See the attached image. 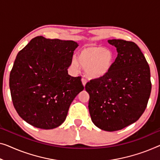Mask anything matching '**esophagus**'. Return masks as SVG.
Here are the masks:
<instances>
[{
    "label": "esophagus",
    "mask_w": 160,
    "mask_h": 160,
    "mask_svg": "<svg viewBox=\"0 0 160 160\" xmlns=\"http://www.w3.org/2000/svg\"><path fill=\"white\" fill-rule=\"evenodd\" d=\"M81 80H82V83L83 86H85V84H86V82H87V81H86V80H85L84 78H82V79H81Z\"/></svg>",
    "instance_id": "obj_1"
}]
</instances>
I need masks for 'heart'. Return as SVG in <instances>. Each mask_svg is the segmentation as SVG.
<instances>
[{"label":"heart","mask_w":160,"mask_h":160,"mask_svg":"<svg viewBox=\"0 0 160 160\" xmlns=\"http://www.w3.org/2000/svg\"><path fill=\"white\" fill-rule=\"evenodd\" d=\"M116 61V54L111 49L98 45L83 47L78 52V59L73 58L72 65L78 71L80 67L85 68L90 79H101L108 75Z\"/></svg>","instance_id":"obj_1"}]
</instances>
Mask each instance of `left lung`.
<instances>
[{
  "label": "left lung",
  "mask_w": 160,
  "mask_h": 160,
  "mask_svg": "<svg viewBox=\"0 0 160 160\" xmlns=\"http://www.w3.org/2000/svg\"><path fill=\"white\" fill-rule=\"evenodd\" d=\"M118 55L111 72L101 79L90 80L91 120L102 130L114 132L134 123L147 108L151 93L150 69L139 47L133 42L108 40Z\"/></svg>",
  "instance_id": "left-lung-1"
}]
</instances>
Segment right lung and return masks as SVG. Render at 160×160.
I'll return each instance as SVG.
<instances>
[{"label":"right lung","instance_id":"obj_1","mask_svg":"<svg viewBox=\"0 0 160 160\" xmlns=\"http://www.w3.org/2000/svg\"><path fill=\"white\" fill-rule=\"evenodd\" d=\"M78 43L39 36L18 52L10 73L14 108L34 127L60 126L74 98L84 89L81 78L68 75Z\"/></svg>","mask_w":160,"mask_h":160}]
</instances>
